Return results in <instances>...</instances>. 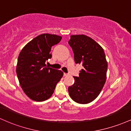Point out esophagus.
Segmentation results:
<instances>
[{
    "label": "esophagus",
    "instance_id": "esophagus-1",
    "mask_svg": "<svg viewBox=\"0 0 131 131\" xmlns=\"http://www.w3.org/2000/svg\"><path fill=\"white\" fill-rule=\"evenodd\" d=\"M63 75H64V76H68V74H67V73H64Z\"/></svg>",
    "mask_w": 131,
    "mask_h": 131
}]
</instances>
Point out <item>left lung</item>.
Segmentation results:
<instances>
[{
	"mask_svg": "<svg viewBox=\"0 0 131 131\" xmlns=\"http://www.w3.org/2000/svg\"><path fill=\"white\" fill-rule=\"evenodd\" d=\"M74 52L76 63L83 69L78 77L74 76L73 85L68 88L72 100L87 104L98 97L106 79L108 63L103 48L85 35H72L68 41Z\"/></svg>",
	"mask_w": 131,
	"mask_h": 131,
	"instance_id": "obj_1",
	"label": "left lung"
}]
</instances>
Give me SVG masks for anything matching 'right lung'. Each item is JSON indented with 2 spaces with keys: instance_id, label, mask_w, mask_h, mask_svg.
<instances>
[{
  "instance_id": "right-lung-1",
  "label": "right lung",
  "mask_w": 131,
  "mask_h": 131,
  "mask_svg": "<svg viewBox=\"0 0 131 131\" xmlns=\"http://www.w3.org/2000/svg\"><path fill=\"white\" fill-rule=\"evenodd\" d=\"M60 36L42 34L23 48L16 65V74L23 91L34 101L42 102L53 94L63 77L60 70L49 68L46 61L52 58L51 47L61 40Z\"/></svg>"
}]
</instances>
